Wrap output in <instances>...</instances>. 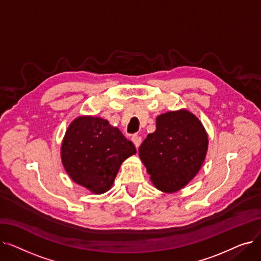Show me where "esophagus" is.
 Masks as SVG:
<instances>
[{"label":"esophagus","instance_id":"obj_1","mask_svg":"<svg viewBox=\"0 0 261 261\" xmlns=\"http://www.w3.org/2000/svg\"><path fill=\"white\" fill-rule=\"evenodd\" d=\"M131 140H132V142L134 143V145H135L136 148L140 147V145L142 144V141H143V139L141 138V136H139V135H133Z\"/></svg>","mask_w":261,"mask_h":261}]
</instances>
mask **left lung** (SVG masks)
<instances>
[{"mask_svg":"<svg viewBox=\"0 0 261 261\" xmlns=\"http://www.w3.org/2000/svg\"><path fill=\"white\" fill-rule=\"evenodd\" d=\"M207 145V134L201 121L181 110L156 117L155 132L147 135L139 152L156 188L173 193L198 173Z\"/></svg>","mask_w":261,"mask_h":261,"instance_id":"8db88e82","label":"left lung"}]
</instances>
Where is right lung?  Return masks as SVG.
I'll return each mask as SVG.
<instances>
[{
  "label": "right lung",
  "instance_id": "add662e5",
  "mask_svg": "<svg viewBox=\"0 0 261 261\" xmlns=\"http://www.w3.org/2000/svg\"><path fill=\"white\" fill-rule=\"evenodd\" d=\"M135 152L133 143L108 120L79 117L65 133L61 159L74 182L102 194L111 188L120 164Z\"/></svg>",
  "mask_w": 261,
  "mask_h": 261
}]
</instances>
